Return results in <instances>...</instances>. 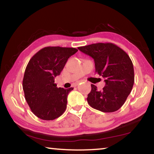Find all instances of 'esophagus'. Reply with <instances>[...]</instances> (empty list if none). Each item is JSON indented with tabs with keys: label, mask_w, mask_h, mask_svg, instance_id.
Here are the masks:
<instances>
[{
	"label": "esophagus",
	"mask_w": 154,
	"mask_h": 154,
	"mask_svg": "<svg viewBox=\"0 0 154 154\" xmlns=\"http://www.w3.org/2000/svg\"><path fill=\"white\" fill-rule=\"evenodd\" d=\"M81 82H82V81H79V82H77V83H76V84H75V86H77V85H78V84H79V83H81Z\"/></svg>",
	"instance_id": "obj_1"
}]
</instances>
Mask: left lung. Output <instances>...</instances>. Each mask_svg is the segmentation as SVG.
I'll return each instance as SVG.
<instances>
[{
    "mask_svg": "<svg viewBox=\"0 0 154 154\" xmlns=\"http://www.w3.org/2000/svg\"><path fill=\"white\" fill-rule=\"evenodd\" d=\"M94 59L95 72L105 78L106 86L98 91L91 84L88 103L103 112L118 110L125 103L134 83L132 62L122 48L113 43H96L78 47Z\"/></svg>",
    "mask_w": 154,
    "mask_h": 154,
    "instance_id": "obj_1",
    "label": "left lung"
}]
</instances>
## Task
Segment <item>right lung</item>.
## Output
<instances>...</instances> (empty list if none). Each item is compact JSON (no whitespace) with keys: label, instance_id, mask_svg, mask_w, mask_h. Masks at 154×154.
<instances>
[{"label":"right lung","instance_id":"1","mask_svg":"<svg viewBox=\"0 0 154 154\" xmlns=\"http://www.w3.org/2000/svg\"><path fill=\"white\" fill-rule=\"evenodd\" d=\"M75 48L47 46L29 60L24 71L23 88L29 108L36 116L51 121L65 112L67 97L73 88H57L55 77L60 75L67 60L77 52Z\"/></svg>","mask_w":154,"mask_h":154}]
</instances>
